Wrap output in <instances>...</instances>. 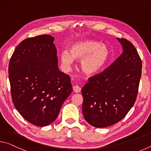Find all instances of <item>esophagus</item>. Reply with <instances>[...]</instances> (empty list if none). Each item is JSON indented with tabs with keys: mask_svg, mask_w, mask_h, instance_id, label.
Listing matches in <instances>:
<instances>
[{
	"mask_svg": "<svg viewBox=\"0 0 151 151\" xmlns=\"http://www.w3.org/2000/svg\"><path fill=\"white\" fill-rule=\"evenodd\" d=\"M73 91L74 92H75V93H80L81 91V88L79 86L77 85H75V86H73Z\"/></svg>",
	"mask_w": 151,
	"mask_h": 151,
	"instance_id": "1",
	"label": "esophagus"
}]
</instances>
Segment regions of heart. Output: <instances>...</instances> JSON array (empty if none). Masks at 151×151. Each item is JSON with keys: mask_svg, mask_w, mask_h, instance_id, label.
Returning <instances> with one entry per match:
<instances>
[{"mask_svg": "<svg viewBox=\"0 0 151 151\" xmlns=\"http://www.w3.org/2000/svg\"><path fill=\"white\" fill-rule=\"evenodd\" d=\"M109 55V50L105 45L95 40H82L73 43L69 50H63L60 59L66 69H69L75 59L81 60L82 71L86 75H93L103 69Z\"/></svg>", "mask_w": 151, "mask_h": 151, "instance_id": "obj_1", "label": "heart"}]
</instances>
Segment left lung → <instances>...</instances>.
I'll return each mask as SVG.
<instances>
[{
    "mask_svg": "<svg viewBox=\"0 0 151 151\" xmlns=\"http://www.w3.org/2000/svg\"><path fill=\"white\" fill-rule=\"evenodd\" d=\"M116 39L123 50L121 55L103 73L89 78L81 91L84 118L96 128L107 127L121 121L137 99L141 59L131 42Z\"/></svg>",
    "mask_w": 151,
    "mask_h": 151,
    "instance_id": "8db88e82",
    "label": "left lung"
}]
</instances>
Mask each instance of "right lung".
Returning a JSON list of instances; mask_svg holds the SVG:
<instances>
[{"label":"right lung","mask_w":151,"mask_h":151,"mask_svg":"<svg viewBox=\"0 0 151 151\" xmlns=\"http://www.w3.org/2000/svg\"><path fill=\"white\" fill-rule=\"evenodd\" d=\"M54 40L47 35L25 39L9 62L14 105L26 121L37 127L55 121L73 91L70 76L58 69Z\"/></svg>","instance_id":"1"}]
</instances>
